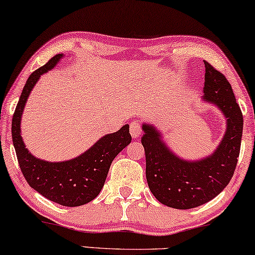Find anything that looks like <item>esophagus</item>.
Returning <instances> with one entry per match:
<instances>
[{
  "mask_svg": "<svg viewBox=\"0 0 255 255\" xmlns=\"http://www.w3.org/2000/svg\"><path fill=\"white\" fill-rule=\"evenodd\" d=\"M130 133H131V137L133 139H138L139 137H140L141 128H140V124H139L138 122H133V123H131Z\"/></svg>",
  "mask_w": 255,
  "mask_h": 255,
  "instance_id": "34e87169",
  "label": "esophagus"
}]
</instances>
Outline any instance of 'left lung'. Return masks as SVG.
<instances>
[{
    "label": "left lung",
    "instance_id": "obj_1",
    "mask_svg": "<svg viewBox=\"0 0 255 255\" xmlns=\"http://www.w3.org/2000/svg\"><path fill=\"white\" fill-rule=\"evenodd\" d=\"M204 65L202 101L217 108L226 122L224 135L212 153L200 159H184L169 147L154 124L144 122L141 127L149 190L160 203L180 210L208 203L224 190L235 173L242 144L243 114L232 87L209 62Z\"/></svg>",
    "mask_w": 255,
    "mask_h": 255
}]
</instances>
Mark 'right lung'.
<instances>
[{
    "instance_id": "add662e5",
    "label": "right lung",
    "mask_w": 255,
    "mask_h": 255,
    "mask_svg": "<svg viewBox=\"0 0 255 255\" xmlns=\"http://www.w3.org/2000/svg\"><path fill=\"white\" fill-rule=\"evenodd\" d=\"M65 55H54L29 76L12 116L13 147L24 177L29 186L47 200L64 207H80L97 197L106 182L111 162L131 142L128 124L117 132L104 134L95 144L75 158L65 161H46L26 148L20 122L24 108L38 80L53 69Z\"/></svg>"
}]
</instances>
